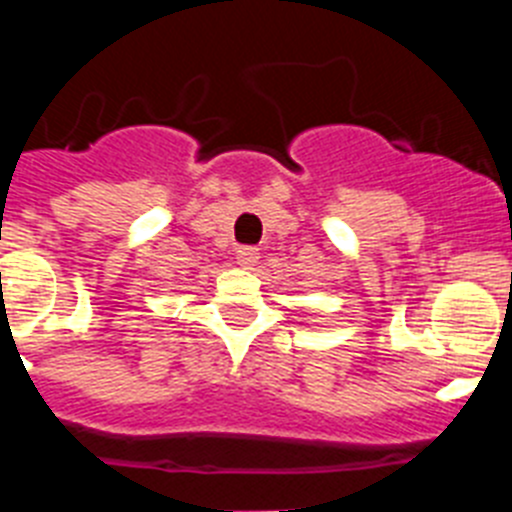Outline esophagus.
<instances>
[{
    "label": "esophagus",
    "instance_id": "esophagus-1",
    "mask_svg": "<svg viewBox=\"0 0 512 512\" xmlns=\"http://www.w3.org/2000/svg\"><path fill=\"white\" fill-rule=\"evenodd\" d=\"M235 259H238V264L246 266V269H251V266L259 264V248L253 246H243L235 251Z\"/></svg>",
    "mask_w": 512,
    "mask_h": 512
}]
</instances>
